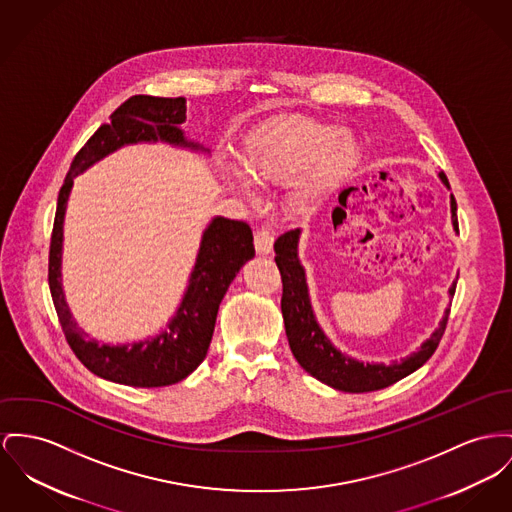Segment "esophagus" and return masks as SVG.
<instances>
[{
  "label": "esophagus",
  "instance_id": "1",
  "mask_svg": "<svg viewBox=\"0 0 512 512\" xmlns=\"http://www.w3.org/2000/svg\"><path fill=\"white\" fill-rule=\"evenodd\" d=\"M254 248L260 256H266L273 250V235L268 229H260L254 235Z\"/></svg>",
  "mask_w": 512,
  "mask_h": 512
}]
</instances>
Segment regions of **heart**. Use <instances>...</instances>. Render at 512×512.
<instances>
[{
  "instance_id": "heart-1",
  "label": "heart",
  "mask_w": 512,
  "mask_h": 512,
  "mask_svg": "<svg viewBox=\"0 0 512 512\" xmlns=\"http://www.w3.org/2000/svg\"><path fill=\"white\" fill-rule=\"evenodd\" d=\"M363 159L355 134L305 116H275L240 139L237 163H225V180L244 196L252 184L281 186L283 207L314 215L351 180Z\"/></svg>"
}]
</instances>
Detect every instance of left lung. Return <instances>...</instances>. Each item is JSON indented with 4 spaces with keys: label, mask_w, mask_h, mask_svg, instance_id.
<instances>
[{
    "label": "left lung",
    "mask_w": 512,
    "mask_h": 512,
    "mask_svg": "<svg viewBox=\"0 0 512 512\" xmlns=\"http://www.w3.org/2000/svg\"><path fill=\"white\" fill-rule=\"evenodd\" d=\"M439 178L450 190L448 180L443 172ZM450 221L452 229L458 233V219H456V200L450 194ZM299 240L301 229L287 231L275 240V264L281 272L283 281V297H281V314L285 322V334L289 340V347L299 361V365L307 371L308 375L318 378L320 382L341 390V392H373L386 388L404 376L411 375L419 367H423L429 357L435 353L439 341L443 338L446 320L450 307L444 308L443 318L433 334L419 345L402 361H392L390 365L384 363H363L359 359L341 353L340 349L332 343L322 330L312 301L308 293L307 272L299 258ZM458 277L452 281L448 289V297L454 295Z\"/></svg>",
    "instance_id": "1"
}]
</instances>
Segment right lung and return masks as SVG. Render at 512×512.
<instances>
[{
    "instance_id": "obj_1",
    "label": "right lung",
    "mask_w": 512,
    "mask_h": 512,
    "mask_svg": "<svg viewBox=\"0 0 512 512\" xmlns=\"http://www.w3.org/2000/svg\"><path fill=\"white\" fill-rule=\"evenodd\" d=\"M186 99H161L137 95L120 104L110 122L101 126L75 155L58 196L54 231L50 242L48 283L52 301L64 328L66 340L77 359L97 376L110 382L157 388L176 384L194 373L204 361L213 336L219 305L240 268L254 258L252 231L246 223L211 217L202 233L196 262L188 285L171 320L159 334L132 343H101L79 328L66 301L62 283L64 223L73 180L104 157L122 147L139 143H165L176 149L204 153L200 141L184 132Z\"/></svg>"
}]
</instances>
